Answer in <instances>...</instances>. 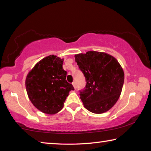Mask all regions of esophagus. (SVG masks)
Instances as JSON below:
<instances>
[{
  "mask_svg": "<svg viewBox=\"0 0 151 151\" xmlns=\"http://www.w3.org/2000/svg\"><path fill=\"white\" fill-rule=\"evenodd\" d=\"M73 86H74V88H75L76 89V83L75 81H74L73 83Z\"/></svg>",
  "mask_w": 151,
  "mask_h": 151,
  "instance_id": "obj_1",
  "label": "esophagus"
}]
</instances>
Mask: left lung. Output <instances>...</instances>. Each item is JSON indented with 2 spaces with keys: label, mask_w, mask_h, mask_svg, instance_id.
I'll return each mask as SVG.
<instances>
[{
  "label": "left lung",
  "mask_w": 151,
  "mask_h": 151,
  "mask_svg": "<svg viewBox=\"0 0 151 151\" xmlns=\"http://www.w3.org/2000/svg\"><path fill=\"white\" fill-rule=\"evenodd\" d=\"M75 58L86 81L85 88L80 91L84 106L95 114L108 111L121 95L124 80L122 66L106 52L88 51Z\"/></svg>",
  "instance_id": "1"
}]
</instances>
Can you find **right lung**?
I'll return each mask as SVG.
<instances>
[{"mask_svg": "<svg viewBox=\"0 0 151 151\" xmlns=\"http://www.w3.org/2000/svg\"><path fill=\"white\" fill-rule=\"evenodd\" d=\"M64 59L55 55L45 57L28 73L25 85L33 105L43 113L54 114L63 108L72 84L66 81Z\"/></svg>", "mask_w": 151, "mask_h": 151, "instance_id": "right-lung-1", "label": "right lung"}]
</instances>
